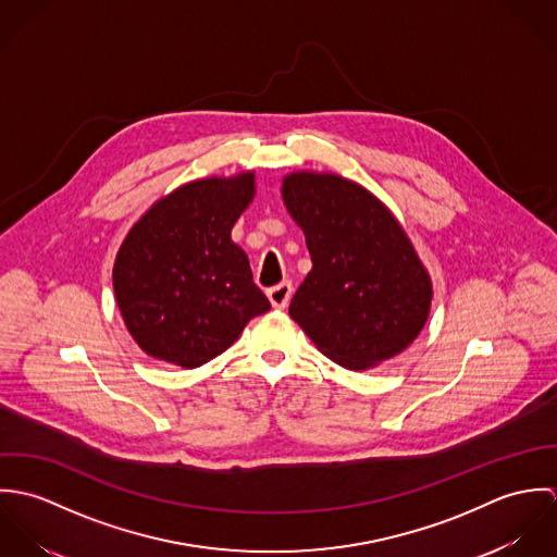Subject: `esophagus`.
Masks as SVG:
<instances>
[{
    "mask_svg": "<svg viewBox=\"0 0 557 557\" xmlns=\"http://www.w3.org/2000/svg\"><path fill=\"white\" fill-rule=\"evenodd\" d=\"M268 298H270L274 309H285L289 305V298H292V283L283 281V283L270 287L268 289Z\"/></svg>",
    "mask_w": 557,
    "mask_h": 557,
    "instance_id": "1",
    "label": "esophagus"
}]
</instances>
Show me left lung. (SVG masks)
<instances>
[{"mask_svg": "<svg viewBox=\"0 0 557 557\" xmlns=\"http://www.w3.org/2000/svg\"><path fill=\"white\" fill-rule=\"evenodd\" d=\"M283 201L313 261L289 315L319 351L364 371L409 347L429 318L433 285L393 212L364 186L313 171L289 173Z\"/></svg>", "mask_w": 557, "mask_h": 557, "instance_id": "obj_1", "label": "left lung"}]
</instances>
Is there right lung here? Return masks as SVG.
Returning <instances> with one entry per match:
<instances>
[{
  "instance_id": "1",
  "label": "right lung",
  "mask_w": 557,
  "mask_h": 557,
  "mask_svg": "<svg viewBox=\"0 0 557 557\" xmlns=\"http://www.w3.org/2000/svg\"><path fill=\"white\" fill-rule=\"evenodd\" d=\"M252 197V171L188 182L157 201L122 242L115 300L148 356L197 369L270 311L246 252L232 239Z\"/></svg>"
}]
</instances>
